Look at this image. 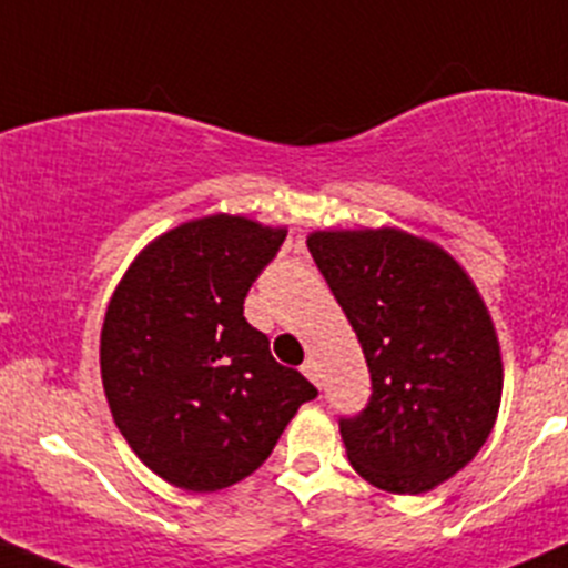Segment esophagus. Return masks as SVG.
Returning <instances> with one entry per match:
<instances>
[{"label": "esophagus", "instance_id": "obj_1", "mask_svg": "<svg viewBox=\"0 0 568 568\" xmlns=\"http://www.w3.org/2000/svg\"><path fill=\"white\" fill-rule=\"evenodd\" d=\"M302 374H305L313 385H321V371L316 359H305V363H302Z\"/></svg>", "mask_w": 568, "mask_h": 568}]
</instances>
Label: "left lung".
<instances>
[{
	"label": "left lung",
	"instance_id": "1",
	"mask_svg": "<svg viewBox=\"0 0 568 568\" xmlns=\"http://www.w3.org/2000/svg\"><path fill=\"white\" fill-rule=\"evenodd\" d=\"M307 250L371 371L365 409L341 417L348 462L393 495L434 489L473 462L500 409V343L478 288L398 227L316 231Z\"/></svg>",
	"mask_w": 568,
	"mask_h": 568
}]
</instances>
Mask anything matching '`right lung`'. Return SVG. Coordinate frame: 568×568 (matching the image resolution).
<instances>
[{
    "label": "right lung",
    "mask_w": 568,
    "mask_h": 568,
    "mask_svg": "<svg viewBox=\"0 0 568 568\" xmlns=\"http://www.w3.org/2000/svg\"><path fill=\"white\" fill-rule=\"evenodd\" d=\"M285 227L211 214L148 244L109 300L101 379L140 462L186 491L255 473L316 387L268 352L244 300Z\"/></svg>",
    "instance_id": "add662e5"
}]
</instances>
